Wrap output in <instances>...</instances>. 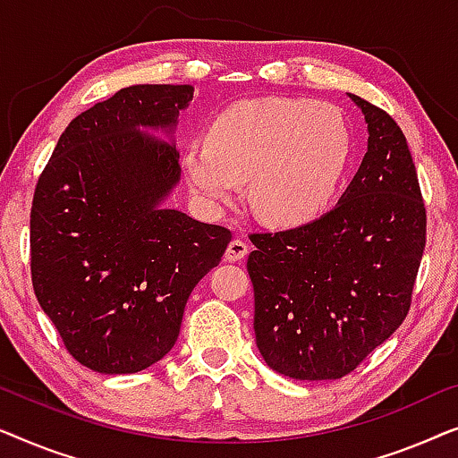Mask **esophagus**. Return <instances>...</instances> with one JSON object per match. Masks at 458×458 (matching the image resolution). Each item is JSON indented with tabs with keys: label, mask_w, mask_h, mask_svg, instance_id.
I'll return each instance as SVG.
<instances>
[{
	"label": "esophagus",
	"mask_w": 458,
	"mask_h": 458,
	"mask_svg": "<svg viewBox=\"0 0 458 458\" xmlns=\"http://www.w3.org/2000/svg\"><path fill=\"white\" fill-rule=\"evenodd\" d=\"M247 253H249V244L241 241V238H234V241H230L226 255L224 257H226V261H241L247 257Z\"/></svg>",
	"instance_id": "34e87169"
}]
</instances>
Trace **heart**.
Masks as SVG:
<instances>
[{
	"label": "heart",
	"mask_w": 458,
	"mask_h": 458,
	"mask_svg": "<svg viewBox=\"0 0 458 458\" xmlns=\"http://www.w3.org/2000/svg\"><path fill=\"white\" fill-rule=\"evenodd\" d=\"M352 156L349 122L311 99L257 98L222 109L182 156L195 197L220 208L249 180L250 208L263 222L301 226L318 217L343 184Z\"/></svg>",
	"instance_id": "b5f03b06"
}]
</instances>
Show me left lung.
I'll return each mask as SVG.
<instances>
[{
	"instance_id": "left-lung-1",
	"label": "left lung",
	"mask_w": 458,
	"mask_h": 458,
	"mask_svg": "<svg viewBox=\"0 0 458 458\" xmlns=\"http://www.w3.org/2000/svg\"><path fill=\"white\" fill-rule=\"evenodd\" d=\"M349 98L369 139L336 208L305 226L250 234L257 349L294 379L344 377L388 340L407 318L425 249L428 216L401 126Z\"/></svg>"
}]
</instances>
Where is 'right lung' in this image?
I'll list each match as a JSON object with an SVG mask.
<instances>
[{"instance_id":"1","label":"right lung","mask_w":458,"mask_h":458,"mask_svg":"<svg viewBox=\"0 0 458 458\" xmlns=\"http://www.w3.org/2000/svg\"><path fill=\"white\" fill-rule=\"evenodd\" d=\"M191 99V85L120 89L70 122L38 176L33 288L66 351L93 371L137 373L165 357L192 288L232 241L162 205L180 156L140 128L172 131Z\"/></svg>"}]
</instances>
